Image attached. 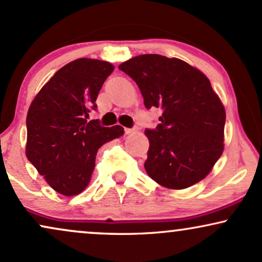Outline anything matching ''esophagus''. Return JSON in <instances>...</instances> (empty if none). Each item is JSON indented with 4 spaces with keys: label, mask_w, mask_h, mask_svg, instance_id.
Listing matches in <instances>:
<instances>
[{
    "label": "esophagus",
    "mask_w": 262,
    "mask_h": 262,
    "mask_svg": "<svg viewBox=\"0 0 262 262\" xmlns=\"http://www.w3.org/2000/svg\"><path fill=\"white\" fill-rule=\"evenodd\" d=\"M134 132H135V128H125V134L126 135L134 134Z\"/></svg>",
    "instance_id": "obj_1"
}]
</instances>
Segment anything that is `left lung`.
I'll use <instances>...</instances> for the list:
<instances>
[{
    "instance_id": "obj_1",
    "label": "left lung",
    "mask_w": 262,
    "mask_h": 262,
    "mask_svg": "<svg viewBox=\"0 0 262 262\" xmlns=\"http://www.w3.org/2000/svg\"><path fill=\"white\" fill-rule=\"evenodd\" d=\"M140 87L147 109L160 108L144 163L151 180L171 189L195 185L224 151L226 112L209 79L179 58L142 54L119 66Z\"/></svg>"
}]
</instances>
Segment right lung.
Segmentation results:
<instances>
[{
	"instance_id": "right-lung-1",
	"label": "right lung",
	"mask_w": 262,
	"mask_h": 262,
	"mask_svg": "<svg viewBox=\"0 0 262 262\" xmlns=\"http://www.w3.org/2000/svg\"><path fill=\"white\" fill-rule=\"evenodd\" d=\"M114 70L104 60L80 58L60 68L31 102L27 116V158L56 192L81 193L95 169L97 151L124 128L87 120Z\"/></svg>"
}]
</instances>
